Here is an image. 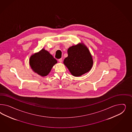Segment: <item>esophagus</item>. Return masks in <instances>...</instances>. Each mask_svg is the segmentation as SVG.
I'll use <instances>...</instances> for the list:
<instances>
[{
	"label": "esophagus",
	"instance_id": "esophagus-1",
	"mask_svg": "<svg viewBox=\"0 0 132 132\" xmlns=\"http://www.w3.org/2000/svg\"><path fill=\"white\" fill-rule=\"evenodd\" d=\"M59 61L60 62H62V59H59Z\"/></svg>",
	"mask_w": 132,
	"mask_h": 132
}]
</instances>
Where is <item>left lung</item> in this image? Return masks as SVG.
<instances>
[{
    "mask_svg": "<svg viewBox=\"0 0 132 132\" xmlns=\"http://www.w3.org/2000/svg\"><path fill=\"white\" fill-rule=\"evenodd\" d=\"M68 56L63 63L72 75L79 76L90 71L93 65L92 56L88 48L79 44L68 49Z\"/></svg>",
    "mask_w": 132,
    "mask_h": 132,
    "instance_id": "obj_1",
    "label": "left lung"
}]
</instances>
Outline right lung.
Returning <instances> with one entry per match:
<instances>
[{
    "mask_svg": "<svg viewBox=\"0 0 132 132\" xmlns=\"http://www.w3.org/2000/svg\"><path fill=\"white\" fill-rule=\"evenodd\" d=\"M56 63V59L44 49L33 55L29 60V64L32 70L43 76H47L52 67Z\"/></svg>",
    "mask_w": 132,
    "mask_h": 132,
    "instance_id": "obj_1",
    "label": "right lung"
}]
</instances>
